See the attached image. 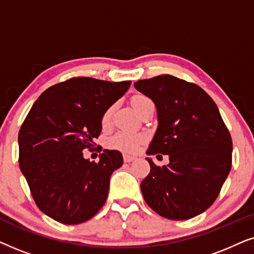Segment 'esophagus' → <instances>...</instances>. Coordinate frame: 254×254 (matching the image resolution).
<instances>
[{
    "label": "esophagus",
    "mask_w": 254,
    "mask_h": 254,
    "mask_svg": "<svg viewBox=\"0 0 254 254\" xmlns=\"http://www.w3.org/2000/svg\"><path fill=\"white\" fill-rule=\"evenodd\" d=\"M135 159V157H131V156H128V155H124V162L125 163H130L133 162Z\"/></svg>",
    "instance_id": "34e87169"
}]
</instances>
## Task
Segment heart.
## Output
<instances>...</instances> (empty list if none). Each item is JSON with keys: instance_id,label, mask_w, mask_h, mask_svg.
<instances>
[{"instance_id": "b5f03b06", "label": "heart", "mask_w": 254, "mask_h": 254, "mask_svg": "<svg viewBox=\"0 0 254 254\" xmlns=\"http://www.w3.org/2000/svg\"><path fill=\"white\" fill-rule=\"evenodd\" d=\"M131 104H133V107L136 110L138 114L142 113L145 107L151 105L152 100L149 98V97L144 95H135L133 98H131ZM113 114V106H110L105 112H104L102 117V126L107 127L111 123V119H112ZM144 137L140 134H134L129 133V131H119L114 136L110 138L109 145L111 148L117 149V150H120L125 152V154H135V152L138 151V149L143 143Z\"/></svg>"}]
</instances>
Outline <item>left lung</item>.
<instances>
[{
    "mask_svg": "<svg viewBox=\"0 0 254 254\" xmlns=\"http://www.w3.org/2000/svg\"><path fill=\"white\" fill-rule=\"evenodd\" d=\"M155 103L158 127L148 155H169L141 183L145 202L169 220H190L207 210L230 172L232 140L210 96L194 83L159 75L134 83Z\"/></svg>",
    "mask_w": 254,
    "mask_h": 254,
    "instance_id": "obj_1",
    "label": "left lung"
}]
</instances>
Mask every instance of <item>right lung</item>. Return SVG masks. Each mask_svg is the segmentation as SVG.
Wrapping results in <instances>:
<instances>
[{
  "mask_svg": "<svg viewBox=\"0 0 254 254\" xmlns=\"http://www.w3.org/2000/svg\"><path fill=\"white\" fill-rule=\"evenodd\" d=\"M130 81L71 77L52 85L31 107L18 133L19 168L38 208L64 224H79L107 199L110 177L123 155L104 150L99 162L83 157L102 131V117Z\"/></svg>",
  "mask_w": 254,
  "mask_h": 254,
  "instance_id": "right-lung-1",
  "label": "right lung"
}]
</instances>
